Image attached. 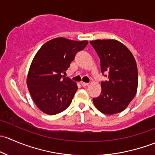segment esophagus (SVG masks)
I'll return each mask as SVG.
<instances>
[{"instance_id":"esophagus-1","label":"esophagus","mask_w":155,"mask_h":155,"mask_svg":"<svg viewBox=\"0 0 155 155\" xmlns=\"http://www.w3.org/2000/svg\"><path fill=\"white\" fill-rule=\"evenodd\" d=\"M81 85L83 87H85L87 86H88V84L87 83H84V82H81Z\"/></svg>"}]
</instances>
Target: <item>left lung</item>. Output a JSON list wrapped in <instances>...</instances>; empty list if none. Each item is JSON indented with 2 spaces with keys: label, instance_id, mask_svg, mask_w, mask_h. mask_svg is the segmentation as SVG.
Segmentation results:
<instances>
[{
  "label": "left lung",
  "instance_id": "left-lung-1",
  "mask_svg": "<svg viewBox=\"0 0 155 155\" xmlns=\"http://www.w3.org/2000/svg\"><path fill=\"white\" fill-rule=\"evenodd\" d=\"M90 44L100 59L101 73L108 78L107 81H101V93L93 98L94 104L104 114L122 112L137 93L136 60L131 52L119 41L98 39L90 41Z\"/></svg>",
  "mask_w": 155,
  "mask_h": 155
}]
</instances>
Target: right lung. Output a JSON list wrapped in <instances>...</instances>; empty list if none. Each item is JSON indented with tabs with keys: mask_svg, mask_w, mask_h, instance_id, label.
Returning <instances> with one entry per match:
<instances>
[{
	"mask_svg": "<svg viewBox=\"0 0 155 155\" xmlns=\"http://www.w3.org/2000/svg\"><path fill=\"white\" fill-rule=\"evenodd\" d=\"M87 44V41L56 38L43 45L35 55L27 84L32 98L43 113L57 114L71 104L78 87L62 74Z\"/></svg>",
	"mask_w": 155,
	"mask_h": 155,
	"instance_id": "1",
	"label": "right lung"
}]
</instances>
